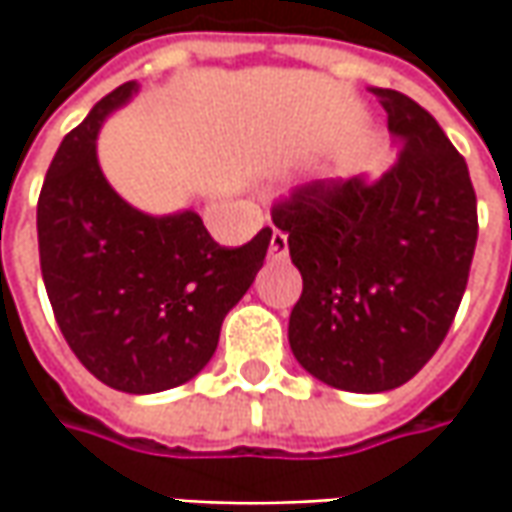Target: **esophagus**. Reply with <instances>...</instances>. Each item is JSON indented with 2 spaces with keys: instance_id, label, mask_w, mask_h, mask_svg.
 Returning a JSON list of instances; mask_svg holds the SVG:
<instances>
[{
  "instance_id": "esophagus-1",
  "label": "esophagus",
  "mask_w": 512,
  "mask_h": 512,
  "mask_svg": "<svg viewBox=\"0 0 512 512\" xmlns=\"http://www.w3.org/2000/svg\"><path fill=\"white\" fill-rule=\"evenodd\" d=\"M270 259L273 262H282V259H287V236L282 233V230H273V236H270Z\"/></svg>"
}]
</instances>
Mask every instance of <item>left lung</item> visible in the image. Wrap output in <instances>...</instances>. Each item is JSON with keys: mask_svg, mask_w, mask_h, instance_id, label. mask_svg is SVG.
Wrapping results in <instances>:
<instances>
[{"mask_svg": "<svg viewBox=\"0 0 512 512\" xmlns=\"http://www.w3.org/2000/svg\"><path fill=\"white\" fill-rule=\"evenodd\" d=\"M399 156L379 179L302 185L273 222L302 273L287 342L319 382L384 393L439 350L476 250L467 162L410 96L370 88Z\"/></svg>", "mask_w": 512, "mask_h": 512, "instance_id": "1", "label": "left lung"}]
</instances>
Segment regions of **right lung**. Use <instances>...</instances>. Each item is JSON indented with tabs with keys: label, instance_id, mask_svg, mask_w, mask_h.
Masks as SVG:
<instances>
[{
	"label": "right lung",
	"instance_id": "1",
	"mask_svg": "<svg viewBox=\"0 0 512 512\" xmlns=\"http://www.w3.org/2000/svg\"><path fill=\"white\" fill-rule=\"evenodd\" d=\"M136 93L139 82L119 85L62 139L36 233L50 307L76 359L113 390L145 396L190 382L213 359L273 230L230 250L196 210L153 216L125 202L102 173L96 139Z\"/></svg>",
	"mask_w": 512,
	"mask_h": 512
}]
</instances>
